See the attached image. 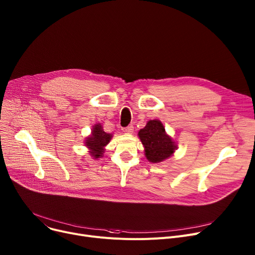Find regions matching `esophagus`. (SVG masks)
Returning a JSON list of instances; mask_svg holds the SVG:
<instances>
[{
    "instance_id": "esophagus-1",
    "label": "esophagus",
    "mask_w": 255,
    "mask_h": 255,
    "mask_svg": "<svg viewBox=\"0 0 255 255\" xmlns=\"http://www.w3.org/2000/svg\"><path fill=\"white\" fill-rule=\"evenodd\" d=\"M133 130H134V127L132 125H129V126L123 128V132H125L127 134H131L133 132Z\"/></svg>"
}]
</instances>
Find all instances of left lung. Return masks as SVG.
I'll return each mask as SVG.
<instances>
[{"instance_id":"8db88e82","label":"left lung","mask_w":255,"mask_h":255,"mask_svg":"<svg viewBox=\"0 0 255 255\" xmlns=\"http://www.w3.org/2000/svg\"><path fill=\"white\" fill-rule=\"evenodd\" d=\"M138 136L144 146L146 159L151 163H159L170 157L176 145L165 132L163 124L159 120H150L143 129L138 132Z\"/></svg>"}]
</instances>
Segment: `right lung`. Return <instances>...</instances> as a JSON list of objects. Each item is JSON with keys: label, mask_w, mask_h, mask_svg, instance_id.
<instances>
[{"label": "right lung", "mask_w": 255, "mask_h": 255, "mask_svg": "<svg viewBox=\"0 0 255 255\" xmlns=\"http://www.w3.org/2000/svg\"><path fill=\"white\" fill-rule=\"evenodd\" d=\"M112 135L105 132L103 126L100 124H96L93 126L92 135L85 140V143L91 149V156L94 158L103 157L105 151V146L110 142Z\"/></svg>", "instance_id": "1"}]
</instances>
